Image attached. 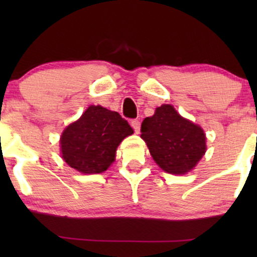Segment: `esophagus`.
Segmentation results:
<instances>
[{"mask_svg":"<svg viewBox=\"0 0 257 257\" xmlns=\"http://www.w3.org/2000/svg\"><path fill=\"white\" fill-rule=\"evenodd\" d=\"M131 125L133 126V129H134L137 134L140 132V120L139 119H133L131 122Z\"/></svg>","mask_w":257,"mask_h":257,"instance_id":"34e87169","label":"esophagus"}]
</instances>
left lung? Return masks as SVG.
I'll return each mask as SVG.
<instances>
[{
  "label": "left lung",
  "instance_id": "8db88e82",
  "mask_svg": "<svg viewBox=\"0 0 257 257\" xmlns=\"http://www.w3.org/2000/svg\"><path fill=\"white\" fill-rule=\"evenodd\" d=\"M141 139L156 163L169 174L188 173L205 153V134L172 105L156 108L141 124Z\"/></svg>",
  "mask_w": 257,
  "mask_h": 257
}]
</instances>
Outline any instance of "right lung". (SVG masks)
<instances>
[{"label": "right lung", "instance_id": "right-lung-1", "mask_svg": "<svg viewBox=\"0 0 257 257\" xmlns=\"http://www.w3.org/2000/svg\"><path fill=\"white\" fill-rule=\"evenodd\" d=\"M133 133L118 112L89 106L81 118L64 131L60 138L61 155L78 172L102 173L114 161L120 141Z\"/></svg>", "mask_w": 257, "mask_h": 257}]
</instances>
